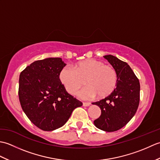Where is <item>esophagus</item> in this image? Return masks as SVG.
Returning <instances> with one entry per match:
<instances>
[{
    "label": "esophagus",
    "instance_id": "obj_1",
    "mask_svg": "<svg viewBox=\"0 0 160 160\" xmlns=\"http://www.w3.org/2000/svg\"><path fill=\"white\" fill-rule=\"evenodd\" d=\"M90 104H91V103H89V102H83L82 103V105L84 107H89V106H90Z\"/></svg>",
    "mask_w": 160,
    "mask_h": 160
}]
</instances>
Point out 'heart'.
<instances>
[{"label":"heart","mask_w":160,"mask_h":160,"mask_svg":"<svg viewBox=\"0 0 160 160\" xmlns=\"http://www.w3.org/2000/svg\"><path fill=\"white\" fill-rule=\"evenodd\" d=\"M59 79L68 93L73 95L84 84L88 86L80 91L83 99L96 96L104 98L113 93L117 85L118 74L113 67L96 59H87L74 64L73 69L64 67Z\"/></svg>","instance_id":"heart-1"}]
</instances>
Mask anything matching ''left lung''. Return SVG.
Here are the masks:
<instances>
[{
  "label": "left lung",
  "instance_id": "left-lung-1",
  "mask_svg": "<svg viewBox=\"0 0 160 160\" xmlns=\"http://www.w3.org/2000/svg\"><path fill=\"white\" fill-rule=\"evenodd\" d=\"M118 74L116 88L109 96L96 102L101 109L100 118L93 123L107 132L118 131L134 116L140 102V84L128 64L112 55L104 56Z\"/></svg>",
  "mask_w": 160,
  "mask_h": 160
}]
</instances>
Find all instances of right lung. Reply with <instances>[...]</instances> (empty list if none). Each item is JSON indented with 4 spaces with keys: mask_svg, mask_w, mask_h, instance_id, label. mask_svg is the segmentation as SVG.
Listing matches in <instances>:
<instances>
[{
    "mask_svg": "<svg viewBox=\"0 0 160 160\" xmlns=\"http://www.w3.org/2000/svg\"><path fill=\"white\" fill-rule=\"evenodd\" d=\"M65 65L60 58H48L35 61L20 73V105L30 121L43 131L62 127L75 108L82 105L60 82L59 74Z\"/></svg>",
    "mask_w": 160,
    "mask_h": 160,
    "instance_id": "add662e5",
    "label": "right lung"
}]
</instances>
